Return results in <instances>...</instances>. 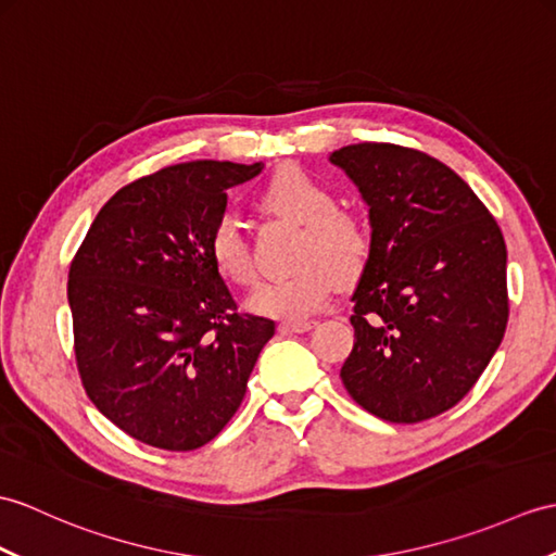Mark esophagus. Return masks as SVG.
<instances>
[{"instance_id": "1", "label": "esophagus", "mask_w": 556, "mask_h": 556, "mask_svg": "<svg viewBox=\"0 0 556 556\" xmlns=\"http://www.w3.org/2000/svg\"><path fill=\"white\" fill-rule=\"evenodd\" d=\"M317 325L315 319H283L279 325V333H303Z\"/></svg>"}]
</instances>
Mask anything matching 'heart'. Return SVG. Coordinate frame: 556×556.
<instances>
[{"mask_svg":"<svg viewBox=\"0 0 556 556\" xmlns=\"http://www.w3.org/2000/svg\"><path fill=\"white\" fill-rule=\"evenodd\" d=\"M263 208L299 223L293 263L287 275L261 283L249 299L263 315L301 319L329 301L337 277L351 279L367 265L374 231L359 205L337 201V191L299 165L277 170L257 191ZM208 251L217 273L237 287H253L257 265L249 239L231 215L215 223Z\"/></svg>","mask_w":556,"mask_h":556,"instance_id":"obj_1","label":"heart"}]
</instances>
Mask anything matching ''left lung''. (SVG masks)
Returning a JSON list of instances; mask_svg holds the SVG:
<instances>
[{"instance_id": "1", "label": "left lung", "mask_w": 556, "mask_h": 556, "mask_svg": "<svg viewBox=\"0 0 556 556\" xmlns=\"http://www.w3.org/2000/svg\"><path fill=\"white\" fill-rule=\"evenodd\" d=\"M331 163L363 191L374 231L351 295L345 391L393 424L443 415L505 337V237L471 187L429 153L363 141L333 151Z\"/></svg>"}]
</instances>
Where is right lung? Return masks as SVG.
<instances>
[{
  "mask_svg": "<svg viewBox=\"0 0 556 556\" xmlns=\"http://www.w3.org/2000/svg\"><path fill=\"white\" fill-rule=\"evenodd\" d=\"M263 163L167 165L115 191L68 273L73 351L103 417L189 453L235 417L275 321L239 313L208 251L227 189Z\"/></svg>",
  "mask_w": 556,
  "mask_h": 556,
  "instance_id": "right-lung-1",
  "label": "right lung"
}]
</instances>
